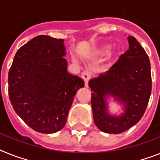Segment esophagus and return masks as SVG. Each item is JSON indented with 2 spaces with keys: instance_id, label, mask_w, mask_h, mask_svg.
<instances>
[{
  "instance_id": "obj_1",
  "label": "esophagus",
  "mask_w": 160,
  "mask_h": 160,
  "mask_svg": "<svg viewBox=\"0 0 160 160\" xmlns=\"http://www.w3.org/2000/svg\"><path fill=\"white\" fill-rule=\"evenodd\" d=\"M81 77L83 78V80H84V84L85 87H88V81L90 80L91 78V74L88 71H84L81 73Z\"/></svg>"
}]
</instances>
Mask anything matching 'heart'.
Returning a JSON list of instances; mask_svg holds the SVG:
<instances>
[{
    "instance_id": "1",
    "label": "heart",
    "mask_w": 160,
    "mask_h": 160,
    "mask_svg": "<svg viewBox=\"0 0 160 160\" xmlns=\"http://www.w3.org/2000/svg\"><path fill=\"white\" fill-rule=\"evenodd\" d=\"M111 46L109 45H104L101 46L98 49V50L96 52L97 55H107L109 53Z\"/></svg>"
}]
</instances>
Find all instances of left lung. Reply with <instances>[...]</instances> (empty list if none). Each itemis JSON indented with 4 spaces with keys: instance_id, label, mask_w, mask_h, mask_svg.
<instances>
[{
    "instance_id": "left-lung-1",
    "label": "left lung",
    "mask_w": 160,
    "mask_h": 160,
    "mask_svg": "<svg viewBox=\"0 0 160 160\" xmlns=\"http://www.w3.org/2000/svg\"><path fill=\"white\" fill-rule=\"evenodd\" d=\"M128 49L105 73L89 80L91 106L96 126L107 133L118 134L136 124L144 115L151 93V63L137 39L128 36ZM122 106L119 116L109 113L107 99Z\"/></svg>"
}]
</instances>
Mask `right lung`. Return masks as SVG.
<instances>
[{"mask_svg": "<svg viewBox=\"0 0 160 160\" xmlns=\"http://www.w3.org/2000/svg\"><path fill=\"white\" fill-rule=\"evenodd\" d=\"M64 40L41 35L16 53L8 76L9 96L17 115L41 133L64 128L83 79L68 72Z\"/></svg>", "mask_w": 160, "mask_h": 160, "instance_id": "obj_1", "label": "right lung"}]
</instances>
